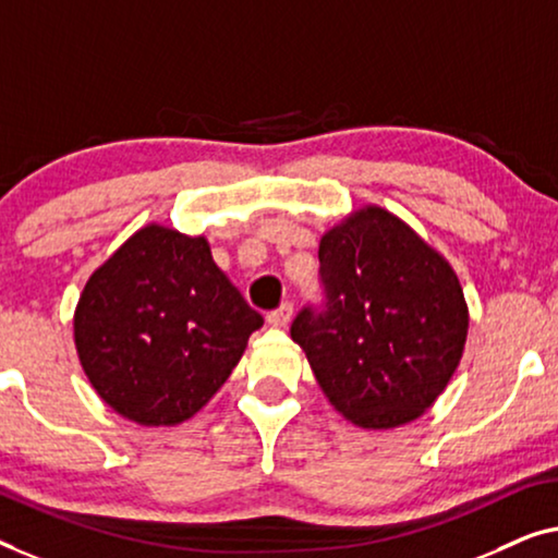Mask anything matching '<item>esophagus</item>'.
Returning a JSON list of instances; mask_svg holds the SVG:
<instances>
[{
	"label": "esophagus",
	"mask_w": 558,
	"mask_h": 558,
	"mask_svg": "<svg viewBox=\"0 0 558 558\" xmlns=\"http://www.w3.org/2000/svg\"><path fill=\"white\" fill-rule=\"evenodd\" d=\"M290 318H293V303H282L280 308H276V311H270L268 313V324L270 326H276V328H282V326H288L290 324Z\"/></svg>",
	"instance_id": "34e87169"
}]
</instances>
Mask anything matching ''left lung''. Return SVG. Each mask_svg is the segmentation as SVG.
<instances>
[{
    "instance_id": "8db88e82",
    "label": "left lung",
    "mask_w": 558,
    "mask_h": 558,
    "mask_svg": "<svg viewBox=\"0 0 558 558\" xmlns=\"http://www.w3.org/2000/svg\"><path fill=\"white\" fill-rule=\"evenodd\" d=\"M318 260L326 308H303L290 336L328 402L364 429L422 417L465 351L470 316L452 265L376 204L333 225Z\"/></svg>"
}]
</instances>
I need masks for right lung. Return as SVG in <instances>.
<instances>
[{
	"instance_id": "right-lung-1",
	"label": "right lung",
	"mask_w": 558,
	"mask_h": 558,
	"mask_svg": "<svg viewBox=\"0 0 558 558\" xmlns=\"http://www.w3.org/2000/svg\"><path fill=\"white\" fill-rule=\"evenodd\" d=\"M263 316L211 260L207 238L133 232L85 282L73 333L98 397L144 427L197 414L238 366Z\"/></svg>"
}]
</instances>
